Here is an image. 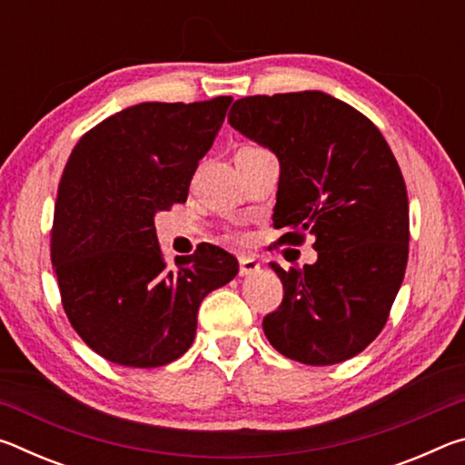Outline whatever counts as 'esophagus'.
I'll list each match as a JSON object with an SVG mask.
<instances>
[{
  "mask_svg": "<svg viewBox=\"0 0 465 465\" xmlns=\"http://www.w3.org/2000/svg\"><path fill=\"white\" fill-rule=\"evenodd\" d=\"M261 271V262L254 256H240V274L248 277V274H256Z\"/></svg>",
  "mask_w": 465,
  "mask_h": 465,
  "instance_id": "34e87169",
  "label": "esophagus"
}]
</instances>
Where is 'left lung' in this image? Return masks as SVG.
Masks as SVG:
<instances>
[{
	"label": "left lung",
	"instance_id": "obj_1",
	"mask_svg": "<svg viewBox=\"0 0 465 465\" xmlns=\"http://www.w3.org/2000/svg\"><path fill=\"white\" fill-rule=\"evenodd\" d=\"M230 124L279 157L281 243L313 235L318 261L281 269L282 302L262 320L269 342L305 365L359 355L388 322L408 262V194L380 129L330 94L235 100Z\"/></svg>",
	"mask_w": 465,
	"mask_h": 465
}]
</instances>
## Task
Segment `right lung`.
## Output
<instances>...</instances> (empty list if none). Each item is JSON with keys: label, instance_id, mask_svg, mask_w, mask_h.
Masks as SVG:
<instances>
[{"label": "right lung", "instance_id": "1", "mask_svg": "<svg viewBox=\"0 0 465 465\" xmlns=\"http://www.w3.org/2000/svg\"><path fill=\"white\" fill-rule=\"evenodd\" d=\"M232 100L141 102L98 123L69 155L51 262L74 330L110 363L149 369L183 357L203 299L238 274L213 243L170 269L153 225L157 211L186 201Z\"/></svg>", "mask_w": 465, "mask_h": 465}]
</instances>
